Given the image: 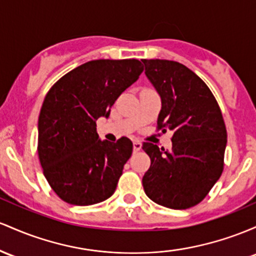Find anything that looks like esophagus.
Masks as SVG:
<instances>
[{"mask_svg":"<svg viewBox=\"0 0 256 256\" xmlns=\"http://www.w3.org/2000/svg\"><path fill=\"white\" fill-rule=\"evenodd\" d=\"M140 148H142V142H138V140H136V142H133V150H134V152L139 151Z\"/></svg>","mask_w":256,"mask_h":256,"instance_id":"obj_1","label":"esophagus"}]
</instances>
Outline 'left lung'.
<instances>
[{"instance_id":"1","label":"left lung","mask_w":256,"mask_h":256,"mask_svg":"<svg viewBox=\"0 0 256 256\" xmlns=\"http://www.w3.org/2000/svg\"><path fill=\"white\" fill-rule=\"evenodd\" d=\"M142 62L162 100L157 129L174 132L170 151L142 144L151 158L144 190L157 204L191 208L204 200L224 170L228 132L222 114L208 86L185 65L160 59Z\"/></svg>"}]
</instances>
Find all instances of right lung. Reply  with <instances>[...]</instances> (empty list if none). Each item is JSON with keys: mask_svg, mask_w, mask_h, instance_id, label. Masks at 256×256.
Here are the masks:
<instances>
[{"mask_svg": "<svg viewBox=\"0 0 256 256\" xmlns=\"http://www.w3.org/2000/svg\"><path fill=\"white\" fill-rule=\"evenodd\" d=\"M136 59L82 64L52 86L38 117L37 152L53 191L68 204L90 206L112 196L133 142L99 139L96 120L139 78Z\"/></svg>", "mask_w": 256, "mask_h": 256, "instance_id": "right-lung-1", "label": "right lung"}]
</instances>
